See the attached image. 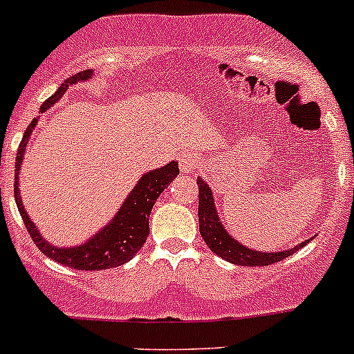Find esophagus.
<instances>
[{
  "label": "esophagus",
  "mask_w": 354,
  "mask_h": 354,
  "mask_svg": "<svg viewBox=\"0 0 354 354\" xmlns=\"http://www.w3.org/2000/svg\"><path fill=\"white\" fill-rule=\"evenodd\" d=\"M198 166V159L194 154H185L180 159V167L183 173H194Z\"/></svg>",
  "instance_id": "esophagus-1"
}]
</instances>
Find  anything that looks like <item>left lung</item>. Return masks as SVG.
I'll use <instances>...</instances> for the list:
<instances>
[{
  "label": "left lung",
  "instance_id": "1",
  "mask_svg": "<svg viewBox=\"0 0 354 354\" xmlns=\"http://www.w3.org/2000/svg\"><path fill=\"white\" fill-rule=\"evenodd\" d=\"M197 185H198L200 234H202L203 241H205L207 246H209L216 255L223 257V259L227 260V262H233L236 263V266H246V267L270 266V263H276L279 262V260L292 255L299 246L306 245L305 241V243L295 246L292 250L279 252V253H260V252H253V250L246 248V246L240 245L238 241H234L233 238L224 231L223 224H221L219 217H217L216 207H214L212 194H210L205 181L197 178Z\"/></svg>",
  "mask_w": 354,
  "mask_h": 354
}]
</instances>
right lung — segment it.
<instances>
[{"mask_svg":"<svg viewBox=\"0 0 354 354\" xmlns=\"http://www.w3.org/2000/svg\"><path fill=\"white\" fill-rule=\"evenodd\" d=\"M91 75V70H85L77 75H71L70 78H66L65 84H62V87L55 92V95L46 99L44 104L41 106V113H44V111L51 108L56 101H59V97L65 94V91L70 85H73L75 82L87 80ZM35 123H37V120H34L28 124V128L24 133L22 142H20L19 145V152H17L15 160L17 176H19L20 164H22L24 159L25 145H27L28 137H30L32 128L35 127ZM178 174H180V167H178L176 162H169L166 164V166L159 167V169L144 174V176L140 178V181H138L137 187L131 190L130 197H128L127 202L123 203L120 212L116 214L113 223L108 224L102 231H99L91 241H87V243L82 246H75V248H56V246L46 243V241L42 240L41 234H39V231L35 230L34 223H32V221L28 219L27 214H25L22 200H20L19 194V181H15V190L13 192H15V202L17 207H19L20 216H22L24 219L25 227H27L32 241L37 245V248L41 250L44 255L56 260V262L63 263V266L71 267V269L102 270L111 269V267H118L121 266V263L128 262V260L133 259L135 253L144 246L145 240H147L149 236V216H151L152 207H154L159 195L164 192V188H167V185H169Z\"/></svg>","mask_w":354,"mask_h":354,"instance_id":"1","label":"right lung"}]
</instances>
